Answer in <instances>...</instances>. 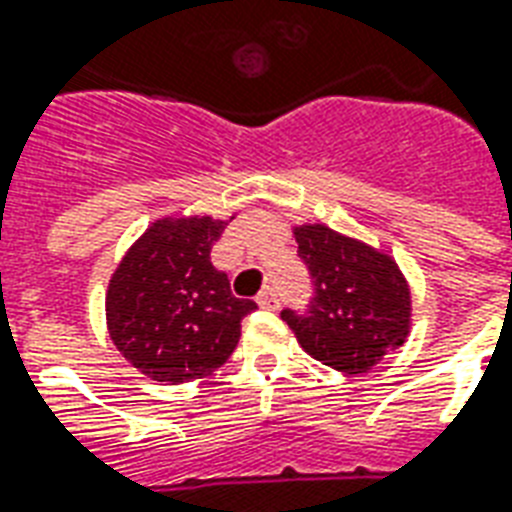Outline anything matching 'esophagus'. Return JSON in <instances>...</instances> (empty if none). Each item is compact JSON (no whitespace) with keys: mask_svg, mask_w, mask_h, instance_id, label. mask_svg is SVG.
<instances>
[{"mask_svg":"<svg viewBox=\"0 0 512 512\" xmlns=\"http://www.w3.org/2000/svg\"><path fill=\"white\" fill-rule=\"evenodd\" d=\"M256 302H259L264 310H275V307H278V291H275L272 286H267L264 291H261L259 297H256Z\"/></svg>","mask_w":512,"mask_h":512,"instance_id":"esophagus-1","label":"esophagus"}]
</instances>
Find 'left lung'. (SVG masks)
Here are the masks:
<instances>
[{"label":"left lung","mask_w":512,"mask_h":512,"mask_svg":"<svg viewBox=\"0 0 512 512\" xmlns=\"http://www.w3.org/2000/svg\"><path fill=\"white\" fill-rule=\"evenodd\" d=\"M294 237L313 299L280 318L315 361L345 375L372 370L410 334L413 299L397 261L324 224L294 226Z\"/></svg>","instance_id":"obj_1"}]
</instances>
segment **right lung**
Instances as JSON below:
<instances>
[{"label": "right lung", "instance_id": "right-lung-1", "mask_svg": "<svg viewBox=\"0 0 512 512\" xmlns=\"http://www.w3.org/2000/svg\"><path fill=\"white\" fill-rule=\"evenodd\" d=\"M226 221L210 215L161 218L126 251L107 286V329L115 348L159 383L205 378L240 343L242 318L256 310L237 299L210 248Z\"/></svg>", "mask_w": 512, "mask_h": 512}]
</instances>
